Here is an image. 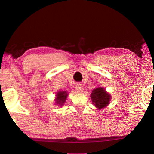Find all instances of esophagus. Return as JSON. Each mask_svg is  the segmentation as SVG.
Returning a JSON list of instances; mask_svg holds the SVG:
<instances>
[{"label":"esophagus","instance_id":"esophagus-1","mask_svg":"<svg viewBox=\"0 0 154 154\" xmlns=\"http://www.w3.org/2000/svg\"><path fill=\"white\" fill-rule=\"evenodd\" d=\"M75 89H76V91L77 92H82L83 91V89L82 84L78 83V84H77L76 87H75Z\"/></svg>","mask_w":154,"mask_h":154}]
</instances>
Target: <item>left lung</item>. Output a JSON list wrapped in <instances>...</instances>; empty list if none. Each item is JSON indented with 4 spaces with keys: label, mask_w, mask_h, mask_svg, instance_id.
Wrapping results in <instances>:
<instances>
[{
    "label": "left lung",
    "mask_w": 154,
    "mask_h": 154,
    "mask_svg": "<svg viewBox=\"0 0 154 154\" xmlns=\"http://www.w3.org/2000/svg\"><path fill=\"white\" fill-rule=\"evenodd\" d=\"M90 97L94 105L98 109H102L107 106L110 102L111 95L102 87L96 88L92 90Z\"/></svg>",
    "instance_id": "8db88e82"
}]
</instances>
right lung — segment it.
<instances>
[{
	"instance_id": "obj_1",
	"label": "right lung",
	"mask_w": 154,
	"mask_h": 154,
	"mask_svg": "<svg viewBox=\"0 0 154 154\" xmlns=\"http://www.w3.org/2000/svg\"><path fill=\"white\" fill-rule=\"evenodd\" d=\"M68 93L66 91H60L56 93V98L55 99L56 104L57 105H59L60 106L63 105L65 103V101H66L67 98Z\"/></svg>"
}]
</instances>
